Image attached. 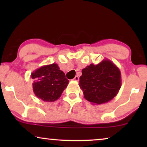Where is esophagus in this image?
Masks as SVG:
<instances>
[{
    "instance_id": "1",
    "label": "esophagus",
    "mask_w": 147,
    "mask_h": 147,
    "mask_svg": "<svg viewBox=\"0 0 147 147\" xmlns=\"http://www.w3.org/2000/svg\"><path fill=\"white\" fill-rule=\"evenodd\" d=\"M74 80H76V81H78L79 80V77H78V76H76L75 78H74Z\"/></svg>"
}]
</instances>
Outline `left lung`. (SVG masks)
Wrapping results in <instances>:
<instances>
[{
  "label": "left lung",
  "instance_id": "1",
  "mask_svg": "<svg viewBox=\"0 0 147 147\" xmlns=\"http://www.w3.org/2000/svg\"><path fill=\"white\" fill-rule=\"evenodd\" d=\"M82 73L79 85L85 99L92 103L101 104L110 101L121 86L120 70L109 60L98 65L90 64L82 69Z\"/></svg>",
  "mask_w": 147,
  "mask_h": 147
}]
</instances>
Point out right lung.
<instances>
[{
  "mask_svg": "<svg viewBox=\"0 0 147 147\" xmlns=\"http://www.w3.org/2000/svg\"><path fill=\"white\" fill-rule=\"evenodd\" d=\"M33 88L38 98L45 102H54L59 98L69 80L55 63L43 66L31 74Z\"/></svg>",
  "mask_w": 147,
  "mask_h": 147,
  "instance_id": "obj_1",
  "label": "right lung"
}]
</instances>
